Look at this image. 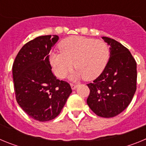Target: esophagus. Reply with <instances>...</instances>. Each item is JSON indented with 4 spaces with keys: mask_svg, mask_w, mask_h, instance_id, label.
Returning <instances> with one entry per match:
<instances>
[{
    "mask_svg": "<svg viewBox=\"0 0 146 146\" xmlns=\"http://www.w3.org/2000/svg\"><path fill=\"white\" fill-rule=\"evenodd\" d=\"M71 87H72V90H74V89L76 88L77 87V85L76 84H74V83H71Z\"/></svg>",
    "mask_w": 146,
    "mask_h": 146,
    "instance_id": "34e87169",
    "label": "esophagus"
}]
</instances>
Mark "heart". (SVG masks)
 Listing matches in <instances>:
<instances>
[{
    "label": "heart",
    "instance_id": "heart-1",
    "mask_svg": "<svg viewBox=\"0 0 146 146\" xmlns=\"http://www.w3.org/2000/svg\"><path fill=\"white\" fill-rule=\"evenodd\" d=\"M60 52H52L50 60L55 75L64 78L72 69V77L92 80L100 75L108 63L109 48L105 42L83 36H70L59 44Z\"/></svg>",
    "mask_w": 146,
    "mask_h": 146
}]
</instances>
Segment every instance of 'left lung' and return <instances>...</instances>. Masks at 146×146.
<instances>
[{"mask_svg":"<svg viewBox=\"0 0 146 146\" xmlns=\"http://www.w3.org/2000/svg\"><path fill=\"white\" fill-rule=\"evenodd\" d=\"M110 46V57L104 71L87 84V104L98 116L112 118L123 112L131 102L137 88V63L131 52L118 42L102 37Z\"/></svg>","mask_w":146,"mask_h":146,"instance_id":"8db88e82","label":"left lung"}]
</instances>
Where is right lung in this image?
<instances>
[{"instance_id":"1","label":"right lung","mask_w":146,"mask_h":146,"mask_svg":"<svg viewBox=\"0 0 146 146\" xmlns=\"http://www.w3.org/2000/svg\"><path fill=\"white\" fill-rule=\"evenodd\" d=\"M58 40L56 35L36 37L22 47L13 63L17 102L29 116L41 122L56 118L72 93L70 85L52 72L49 53Z\"/></svg>"}]
</instances>
